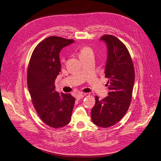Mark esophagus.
Segmentation results:
<instances>
[{"label": "esophagus", "mask_w": 161, "mask_h": 161, "mask_svg": "<svg viewBox=\"0 0 161 161\" xmlns=\"http://www.w3.org/2000/svg\"><path fill=\"white\" fill-rule=\"evenodd\" d=\"M84 96H86V94H79L76 96V99L77 100H80Z\"/></svg>", "instance_id": "esophagus-1"}]
</instances>
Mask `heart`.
<instances>
[{
    "mask_svg": "<svg viewBox=\"0 0 161 161\" xmlns=\"http://www.w3.org/2000/svg\"><path fill=\"white\" fill-rule=\"evenodd\" d=\"M89 53H92V50L90 47H89L87 46L82 47L79 50V55H85V54H87Z\"/></svg>",
    "mask_w": 161,
    "mask_h": 161,
    "instance_id": "b5f03b06",
    "label": "heart"
}]
</instances>
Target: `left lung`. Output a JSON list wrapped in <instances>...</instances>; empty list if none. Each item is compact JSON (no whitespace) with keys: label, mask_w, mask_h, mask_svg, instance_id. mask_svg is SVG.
<instances>
[{"label":"left lung","mask_w":161,"mask_h":161,"mask_svg":"<svg viewBox=\"0 0 161 161\" xmlns=\"http://www.w3.org/2000/svg\"><path fill=\"white\" fill-rule=\"evenodd\" d=\"M108 47V59L105 77L109 92L105 98L99 100L91 110L94 124L108 128L117 123L128 111L132 97L135 70L130 54L126 46L116 37L106 35L101 38Z\"/></svg>","instance_id":"8db88e82"}]
</instances>
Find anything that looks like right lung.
I'll return each mask as SVG.
<instances>
[{
    "label": "right lung",
    "mask_w": 161,
    "mask_h": 161,
    "mask_svg": "<svg viewBox=\"0 0 161 161\" xmlns=\"http://www.w3.org/2000/svg\"><path fill=\"white\" fill-rule=\"evenodd\" d=\"M60 36H50L33 50L28 67L27 84L34 108L43 123L59 128L70 123L75 98L55 91V81L61 70L59 54L72 43Z\"/></svg>",
    "instance_id": "right-lung-1"
}]
</instances>
